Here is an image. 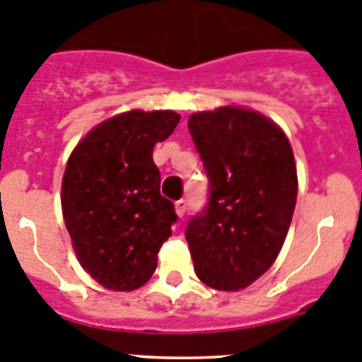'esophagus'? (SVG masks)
<instances>
[{
	"label": "esophagus",
	"instance_id": "34e87169",
	"mask_svg": "<svg viewBox=\"0 0 362 362\" xmlns=\"http://www.w3.org/2000/svg\"><path fill=\"white\" fill-rule=\"evenodd\" d=\"M185 207H187V202H185L184 198H182V200H178L177 204H175V211H177L178 218H184V214H185Z\"/></svg>",
	"mask_w": 362,
	"mask_h": 362
}]
</instances>
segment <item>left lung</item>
Segmentation results:
<instances>
[{
	"label": "left lung",
	"mask_w": 362,
	"mask_h": 362,
	"mask_svg": "<svg viewBox=\"0 0 362 362\" xmlns=\"http://www.w3.org/2000/svg\"><path fill=\"white\" fill-rule=\"evenodd\" d=\"M205 173L209 202L185 229L200 281L240 291L265 274L285 242L298 197L291 142L252 110L223 106L187 120Z\"/></svg>",
	"instance_id": "1"
}]
</instances>
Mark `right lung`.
Instances as JSON below:
<instances>
[{"label": "right lung", "mask_w": 362, "mask_h": 362, "mask_svg": "<svg viewBox=\"0 0 362 362\" xmlns=\"http://www.w3.org/2000/svg\"><path fill=\"white\" fill-rule=\"evenodd\" d=\"M178 120L169 110L120 113L95 126L68 158L61 189L64 223L81 267L108 291L144 285L171 236L177 213L160 194L153 148Z\"/></svg>", "instance_id": "right-lung-1"}]
</instances>
